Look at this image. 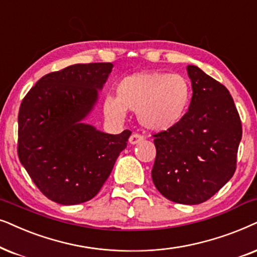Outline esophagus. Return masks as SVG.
Instances as JSON below:
<instances>
[{
    "instance_id": "1",
    "label": "esophagus",
    "mask_w": 257,
    "mask_h": 257,
    "mask_svg": "<svg viewBox=\"0 0 257 257\" xmlns=\"http://www.w3.org/2000/svg\"><path fill=\"white\" fill-rule=\"evenodd\" d=\"M142 140H143V136L139 134H133L131 138H129V143H131V145H138V143L141 142Z\"/></svg>"
}]
</instances>
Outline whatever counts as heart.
<instances>
[{"label":"heart","instance_id":"1","mask_svg":"<svg viewBox=\"0 0 257 257\" xmlns=\"http://www.w3.org/2000/svg\"><path fill=\"white\" fill-rule=\"evenodd\" d=\"M190 85L183 76L159 71H141L125 76L116 87V97L103 101L108 118L122 121L125 110L136 111L140 124L149 132H166L186 114Z\"/></svg>","mask_w":257,"mask_h":257}]
</instances>
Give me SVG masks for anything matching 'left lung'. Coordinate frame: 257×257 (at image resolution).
<instances>
[{
  "label": "left lung",
  "instance_id": "8db88e82",
  "mask_svg": "<svg viewBox=\"0 0 257 257\" xmlns=\"http://www.w3.org/2000/svg\"><path fill=\"white\" fill-rule=\"evenodd\" d=\"M193 96L183 118L154 135L152 170L157 190L173 202L198 204L234 175L242 125L228 89L196 66H187Z\"/></svg>",
  "mask_w": 257,
  "mask_h": 257
}]
</instances>
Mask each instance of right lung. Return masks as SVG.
<instances>
[{"mask_svg":"<svg viewBox=\"0 0 257 257\" xmlns=\"http://www.w3.org/2000/svg\"><path fill=\"white\" fill-rule=\"evenodd\" d=\"M111 63L73 64L44 75L19 111V159L37 188L54 202L91 200L110 175L129 131L118 135L85 119L98 102Z\"/></svg>","mask_w":257,"mask_h":257,"instance_id":"add662e5","label":"right lung"}]
</instances>
